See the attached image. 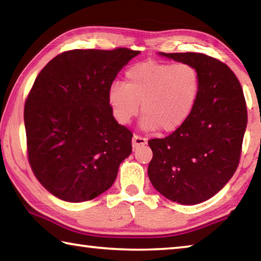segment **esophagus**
I'll use <instances>...</instances> for the list:
<instances>
[{
  "label": "esophagus",
  "instance_id": "1",
  "mask_svg": "<svg viewBox=\"0 0 261 261\" xmlns=\"http://www.w3.org/2000/svg\"><path fill=\"white\" fill-rule=\"evenodd\" d=\"M146 143H147V139L143 138V137H140L138 135H135L134 138H132V147L135 149L138 148L139 146H143V145H146Z\"/></svg>",
  "mask_w": 261,
  "mask_h": 261
}]
</instances>
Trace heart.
<instances>
[{
    "instance_id": "obj_1",
    "label": "heart",
    "mask_w": 261,
    "mask_h": 261,
    "mask_svg": "<svg viewBox=\"0 0 261 261\" xmlns=\"http://www.w3.org/2000/svg\"><path fill=\"white\" fill-rule=\"evenodd\" d=\"M200 90V72L193 64L145 61L126 70L125 84L109 87L108 102L121 124L138 115L141 103L143 129L170 134L191 117Z\"/></svg>"
}]
</instances>
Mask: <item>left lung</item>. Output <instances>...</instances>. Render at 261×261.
Segmentation results:
<instances>
[{
  "mask_svg": "<svg viewBox=\"0 0 261 261\" xmlns=\"http://www.w3.org/2000/svg\"><path fill=\"white\" fill-rule=\"evenodd\" d=\"M193 64L201 90L191 117L165 138L148 140L153 158L148 177L171 201L199 204L218 193L232 177L241 160L247 124L242 86L230 68L200 53H161Z\"/></svg>",
  "mask_w": 261,
  "mask_h": 261,
  "instance_id": "left-lung-1",
  "label": "left lung"
}]
</instances>
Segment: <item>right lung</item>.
I'll use <instances>...</instances> for the list:
<instances>
[{"mask_svg": "<svg viewBox=\"0 0 261 261\" xmlns=\"http://www.w3.org/2000/svg\"><path fill=\"white\" fill-rule=\"evenodd\" d=\"M139 50L72 49L35 78L24 107L28 159L55 197L91 200L112 187L132 152V132L115 120L108 90Z\"/></svg>", "mask_w": 261, "mask_h": 261, "instance_id": "add662e5", "label": "right lung"}]
</instances>
